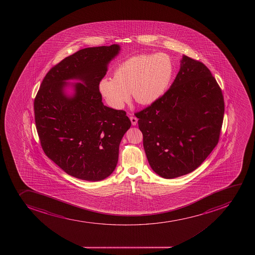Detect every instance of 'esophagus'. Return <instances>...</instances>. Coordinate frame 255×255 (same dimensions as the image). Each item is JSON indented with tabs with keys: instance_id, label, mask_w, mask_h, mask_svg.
<instances>
[{
	"instance_id": "34e87169",
	"label": "esophagus",
	"mask_w": 255,
	"mask_h": 255,
	"mask_svg": "<svg viewBox=\"0 0 255 255\" xmlns=\"http://www.w3.org/2000/svg\"><path fill=\"white\" fill-rule=\"evenodd\" d=\"M129 119H130V121H131L132 126H136L137 122H138V119H137L136 117H134V116H130Z\"/></svg>"
}]
</instances>
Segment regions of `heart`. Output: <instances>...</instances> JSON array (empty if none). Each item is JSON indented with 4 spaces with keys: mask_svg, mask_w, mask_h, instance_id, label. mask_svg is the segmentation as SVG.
I'll return each instance as SVG.
<instances>
[{
    "mask_svg": "<svg viewBox=\"0 0 255 255\" xmlns=\"http://www.w3.org/2000/svg\"><path fill=\"white\" fill-rule=\"evenodd\" d=\"M174 71L173 61L166 54L132 56L115 69L113 78L101 79L99 91L116 110L124 108L131 92L136 102L149 106L164 96Z\"/></svg>",
    "mask_w": 255,
    "mask_h": 255,
    "instance_id": "b5f03b06",
    "label": "heart"
}]
</instances>
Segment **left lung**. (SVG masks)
Masks as SVG:
<instances>
[{"mask_svg": "<svg viewBox=\"0 0 255 255\" xmlns=\"http://www.w3.org/2000/svg\"><path fill=\"white\" fill-rule=\"evenodd\" d=\"M224 114L222 91L210 71L183 55L169 90L135 114L151 169L164 179L194 171L217 145Z\"/></svg>", "mask_w": 255, "mask_h": 255, "instance_id": "left-lung-1", "label": "left lung"}]
</instances>
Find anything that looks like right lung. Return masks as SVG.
Listing matches in <instances>:
<instances>
[{"label": "right lung", "instance_id": "add662e5", "mask_svg": "<svg viewBox=\"0 0 255 255\" xmlns=\"http://www.w3.org/2000/svg\"><path fill=\"white\" fill-rule=\"evenodd\" d=\"M120 51L118 44L77 51L50 70L35 96V126L45 154L77 179L100 181L110 176L131 126L126 111L104 106L99 91Z\"/></svg>", "mask_w": 255, "mask_h": 255}]
</instances>
